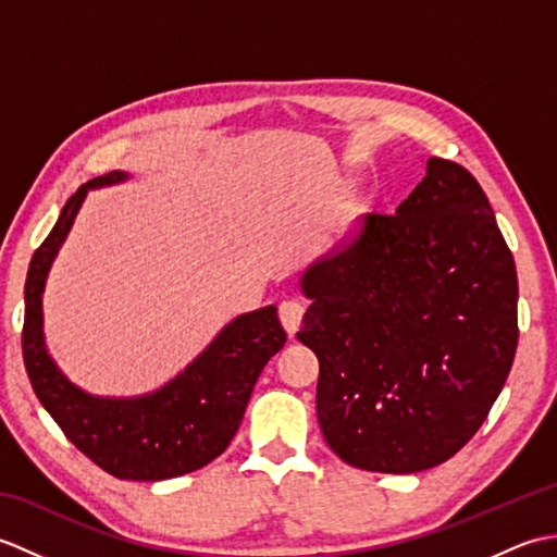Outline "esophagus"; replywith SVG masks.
<instances>
[{
	"label": "esophagus",
	"instance_id": "34e87169",
	"mask_svg": "<svg viewBox=\"0 0 557 557\" xmlns=\"http://www.w3.org/2000/svg\"><path fill=\"white\" fill-rule=\"evenodd\" d=\"M301 318H304V306L299 301L287 299V301L280 304V321H282V327L287 330L289 337L297 335V330L301 325Z\"/></svg>",
	"mask_w": 557,
	"mask_h": 557
}]
</instances>
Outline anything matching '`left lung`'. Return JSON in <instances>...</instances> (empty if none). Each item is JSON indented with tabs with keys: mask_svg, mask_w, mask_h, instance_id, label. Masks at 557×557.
Wrapping results in <instances>:
<instances>
[{
	"mask_svg": "<svg viewBox=\"0 0 557 557\" xmlns=\"http://www.w3.org/2000/svg\"><path fill=\"white\" fill-rule=\"evenodd\" d=\"M299 342L318 423L347 465L417 474L486 421L517 351V270L479 182L429 158L395 215L366 212L304 272Z\"/></svg>",
	"mask_w": 557,
	"mask_h": 557,
	"instance_id": "1",
	"label": "left lung"
}]
</instances>
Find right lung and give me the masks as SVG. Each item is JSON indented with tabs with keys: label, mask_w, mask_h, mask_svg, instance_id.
I'll return each mask as SVG.
<instances>
[{
	"label": "right lung",
	"mask_w": 557,
	"mask_h": 557,
	"mask_svg": "<svg viewBox=\"0 0 557 557\" xmlns=\"http://www.w3.org/2000/svg\"><path fill=\"white\" fill-rule=\"evenodd\" d=\"M126 180L128 174L116 170L83 184L33 253L26 277L23 361L40 405L83 455L116 479L162 481L191 474L227 449L260 371L285 347L287 335L275 306H263L236 315L156 393L98 397L71 383L47 351L45 282L90 188Z\"/></svg>",
	"instance_id": "1"
}]
</instances>
